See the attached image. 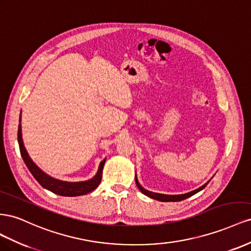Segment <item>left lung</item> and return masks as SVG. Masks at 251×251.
I'll return each mask as SVG.
<instances>
[{
  "label": "left lung",
  "mask_w": 251,
  "mask_h": 251,
  "mask_svg": "<svg viewBox=\"0 0 251 251\" xmlns=\"http://www.w3.org/2000/svg\"><path fill=\"white\" fill-rule=\"evenodd\" d=\"M208 183H209V181L207 182L206 184H204V185L202 186V187H200V188H198V189H196V190H193V191H190V192H188V193H185V195L168 196V195H162V193L151 192V191H148V190L144 189V188H143L142 186L140 185V183L138 182L137 176H135V184H137L138 188L142 191V193H144L145 196H147V197H149V198H151V199H154V200H157V201H161V202H178V201H183V200L187 199V198H189V197H191V196H193V195H196L197 192H199V191H201L202 189H204Z\"/></svg>",
  "instance_id": "8db88e82"
}]
</instances>
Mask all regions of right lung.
I'll return each mask as SVG.
<instances>
[{
	"label": "right lung",
	"mask_w": 251,
	"mask_h": 251,
	"mask_svg": "<svg viewBox=\"0 0 251 251\" xmlns=\"http://www.w3.org/2000/svg\"><path fill=\"white\" fill-rule=\"evenodd\" d=\"M20 123H21V118H20ZM21 124H19V129H18V142L20 146V151L21 155H22L23 160L26 164L27 168L29 169L31 175L34 176L35 180H37L42 187L45 189L51 191L55 195L63 196V197H77V196H83L87 195V193L94 191L98 186L101 183L102 180V171L105 164V160H103L100 164V167L97 175L90 178L88 181L85 182H63L60 180H55V178L47 176L45 173L35 165V164L31 161V159L28 155L26 149L23 144L22 140V131H21Z\"/></svg>",
	"instance_id": "right-lung-1"
}]
</instances>
